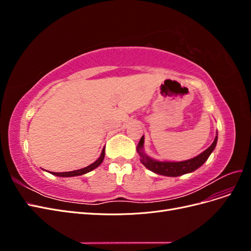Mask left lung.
<instances>
[{
    "mask_svg": "<svg viewBox=\"0 0 251 251\" xmlns=\"http://www.w3.org/2000/svg\"><path fill=\"white\" fill-rule=\"evenodd\" d=\"M218 141V136L214 142L211 143V146L205 150L203 153L198 155L195 158L188 159L185 161L180 162H170V161H157L154 159L150 158L146 153L143 151V143H144V137L142 136L138 146H137V153L140 156L141 163L146 166V168L151 172H154L158 175H162V176H169V177H178L181 175H184L187 173H192L199 169L200 166L207 160L212 151L215 150L216 144Z\"/></svg>",
    "mask_w": 251,
    "mask_h": 251,
    "instance_id": "obj_1",
    "label": "left lung"
}]
</instances>
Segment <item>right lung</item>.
Wrapping results in <instances>:
<instances>
[{
  "label": "right lung",
  "instance_id": "add662e5",
  "mask_svg": "<svg viewBox=\"0 0 251 251\" xmlns=\"http://www.w3.org/2000/svg\"><path fill=\"white\" fill-rule=\"evenodd\" d=\"M103 158H104V149L102 150L100 157L97 159L95 162H93L92 164L88 165L87 168H83L80 170H76V171H72V172H64V173H54V172H50L52 175H54V176H58V177H74V176H81L83 174H87L91 171L95 170L97 166H100L102 161H103Z\"/></svg>",
  "mask_w": 251,
  "mask_h": 251
}]
</instances>
